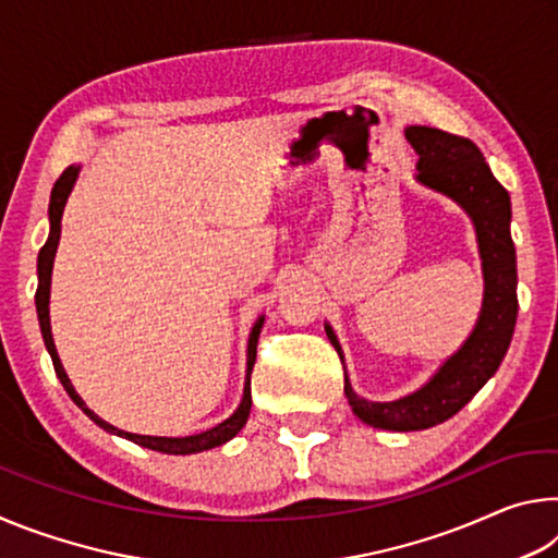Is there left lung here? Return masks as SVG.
I'll use <instances>...</instances> for the list:
<instances>
[{
	"mask_svg": "<svg viewBox=\"0 0 558 558\" xmlns=\"http://www.w3.org/2000/svg\"><path fill=\"white\" fill-rule=\"evenodd\" d=\"M405 140L418 155L415 182L456 202L475 226L485 292L472 332L421 389L396 401H369L354 393L344 372V393L356 418L366 426L399 433L426 430L452 418L493 379L512 342L517 323V253L509 233L512 204L507 189L489 172L477 145L465 137L411 125L405 128ZM325 332L344 364L335 329L325 323Z\"/></svg>",
	"mask_w": 558,
	"mask_h": 558,
	"instance_id": "8db88e82",
	"label": "left lung"
}]
</instances>
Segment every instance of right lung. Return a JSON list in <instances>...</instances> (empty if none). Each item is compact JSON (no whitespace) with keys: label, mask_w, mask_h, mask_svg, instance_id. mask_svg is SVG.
<instances>
[{"label":"right lung","mask_w":558,"mask_h":558,"mask_svg":"<svg viewBox=\"0 0 558 558\" xmlns=\"http://www.w3.org/2000/svg\"><path fill=\"white\" fill-rule=\"evenodd\" d=\"M81 167H69L65 172L59 177V182L53 184V192H51V202H49V239H46L44 248L39 251V288H36V315H39V327H41V337H44V344L49 349L51 354V362H53V369L56 376H59L65 393L71 396V401L78 405V409L88 415V418L100 426L102 430L112 433V436H120V438H128L132 442H137V446L149 448V450H157V452H167V456H192V452H202V450H211V448H219L223 442H229L235 433H239L245 421H248V413H251V372H253V364H256V344H258V335H260V327H263V319L266 317H258L256 325L251 329V337H248V359H245V384H243V399L239 403V409H235L229 418L221 421L219 426H214L204 433H196V436H184V438H165V436H137V433H128V430H120L116 426H110L108 421H102L98 413H93L86 401L81 399L78 393H75L73 384L69 379V374H65L59 352H56V344H53V335H51V317H49V302H51V272H53V258H56V248H59V239H61V219H63V209H65V202H69V196L73 192V184L75 179H78Z\"/></svg>","instance_id":"add662e5"}]
</instances>
